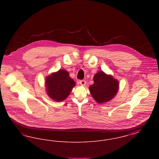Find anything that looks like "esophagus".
Listing matches in <instances>:
<instances>
[{
    "instance_id": "obj_1",
    "label": "esophagus",
    "mask_w": 159,
    "mask_h": 159,
    "mask_svg": "<svg viewBox=\"0 0 159 159\" xmlns=\"http://www.w3.org/2000/svg\"><path fill=\"white\" fill-rule=\"evenodd\" d=\"M79 83H80V84L81 85H82V86H85L86 84V82L85 80H80V81H79Z\"/></svg>"
}]
</instances>
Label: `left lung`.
<instances>
[{
  "mask_svg": "<svg viewBox=\"0 0 159 159\" xmlns=\"http://www.w3.org/2000/svg\"><path fill=\"white\" fill-rule=\"evenodd\" d=\"M93 81V84L89 86V91L92 97L99 104L110 101L119 90L118 80L103 71L95 74Z\"/></svg>",
  "mask_w": 159,
  "mask_h": 159,
  "instance_id": "obj_1",
  "label": "left lung"
}]
</instances>
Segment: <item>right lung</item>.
I'll list each match as a JSON object with an SVG mask.
<instances>
[{
    "label": "right lung",
    "mask_w": 159,
    "mask_h": 159,
    "mask_svg": "<svg viewBox=\"0 0 159 159\" xmlns=\"http://www.w3.org/2000/svg\"><path fill=\"white\" fill-rule=\"evenodd\" d=\"M45 83L47 94L57 102L66 98L76 85L75 82L69 76L68 72L63 69L48 76Z\"/></svg>",
    "instance_id": "add662e5"
}]
</instances>
